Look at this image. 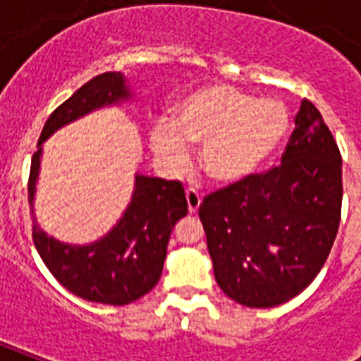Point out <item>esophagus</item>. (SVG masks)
Returning <instances> with one entry per match:
<instances>
[{
    "instance_id": "esophagus-1",
    "label": "esophagus",
    "mask_w": 361,
    "mask_h": 361,
    "mask_svg": "<svg viewBox=\"0 0 361 361\" xmlns=\"http://www.w3.org/2000/svg\"><path fill=\"white\" fill-rule=\"evenodd\" d=\"M187 198V208H189V214H197L200 204H202V198L198 197V192L195 189H187L185 191Z\"/></svg>"
}]
</instances>
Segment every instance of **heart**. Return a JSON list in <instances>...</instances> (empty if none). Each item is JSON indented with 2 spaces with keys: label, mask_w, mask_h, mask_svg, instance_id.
I'll use <instances>...</instances> for the list:
<instances>
[{
  "label": "heart",
  "mask_w": 361,
  "mask_h": 361,
  "mask_svg": "<svg viewBox=\"0 0 361 361\" xmlns=\"http://www.w3.org/2000/svg\"><path fill=\"white\" fill-rule=\"evenodd\" d=\"M290 130V114L281 101L257 99L238 87L209 84L181 99L172 120L152 125L155 157L170 170L198 147V169L212 183L232 187L258 174L279 152Z\"/></svg>",
  "instance_id": "heart-1"
}]
</instances>
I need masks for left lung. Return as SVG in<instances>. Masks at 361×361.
Returning a JSON list of instances; mask_svg holds the SVG:
<instances>
[{"instance_id": "8db88e82", "label": "left lung", "mask_w": 361, "mask_h": 361, "mask_svg": "<svg viewBox=\"0 0 361 361\" xmlns=\"http://www.w3.org/2000/svg\"><path fill=\"white\" fill-rule=\"evenodd\" d=\"M277 169L204 198L202 221L217 285L245 307H275L307 288L339 228L341 155L303 99Z\"/></svg>"}]
</instances>
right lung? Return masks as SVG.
Returning <instances> with one entry per match:
<instances>
[{"instance_id": "add662e5", "label": "right lung", "mask_w": 361, "mask_h": 361, "mask_svg": "<svg viewBox=\"0 0 361 361\" xmlns=\"http://www.w3.org/2000/svg\"><path fill=\"white\" fill-rule=\"evenodd\" d=\"M130 103H135V92L123 73H103L76 90L42 127L27 185L33 241L42 262L75 296L104 305L136 302L161 279L170 234L176 223L187 215L180 181L136 172L133 195L121 217L106 234L90 243H67L50 236L37 223L33 206L44 142L92 112Z\"/></svg>"}]
</instances>
